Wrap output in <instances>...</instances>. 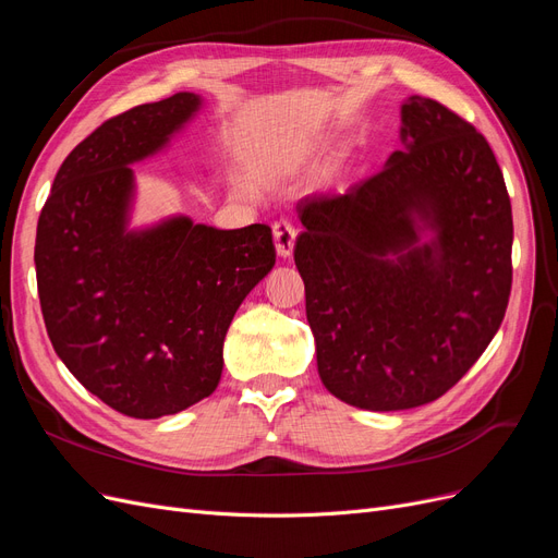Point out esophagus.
I'll return each instance as SVG.
<instances>
[{
    "label": "esophagus",
    "instance_id": "obj_1",
    "mask_svg": "<svg viewBox=\"0 0 558 558\" xmlns=\"http://www.w3.org/2000/svg\"><path fill=\"white\" fill-rule=\"evenodd\" d=\"M272 235H275V246L279 256H291L293 246H295V238H298V228L291 219H279L272 226Z\"/></svg>",
    "mask_w": 558,
    "mask_h": 558
}]
</instances>
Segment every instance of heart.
<instances>
[{"label": "heart", "mask_w": 558, "mask_h": 558, "mask_svg": "<svg viewBox=\"0 0 558 558\" xmlns=\"http://www.w3.org/2000/svg\"><path fill=\"white\" fill-rule=\"evenodd\" d=\"M240 189H242V191H248V186H246V184H240Z\"/></svg>", "instance_id": "obj_1"}]
</instances>
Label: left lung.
<instances>
[{
	"label": "left lung",
	"instance_id": "1",
	"mask_svg": "<svg viewBox=\"0 0 558 558\" xmlns=\"http://www.w3.org/2000/svg\"><path fill=\"white\" fill-rule=\"evenodd\" d=\"M401 124L407 147L376 175L298 203L318 374L364 411L446 395L501 328L512 286V207L483 133L417 94Z\"/></svg>",
	"mask_w": 558,
	"mask_h": 558
}]
</instances>
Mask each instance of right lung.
I'll list each match as a JSON object with an SVG mask.
<instances>
[{"instance_id":"add662e5","label":"right lung","mask_w":558,"mask_h":558,"mask_svg":"<svg viewBox=\"0 0 558 558\" xmlns=\"http://www.w3.org/2000/svg\"><path fill=\"white\" fill-rule=\"evenodd\" d=\"M201 106L180 92L106 120L57 170L36 226V286L54 353L118 413L155 420L209 397L223 339L272 270V230L172 217L126 230L136 163Z\"/></svg>"}]
</instances>
